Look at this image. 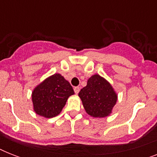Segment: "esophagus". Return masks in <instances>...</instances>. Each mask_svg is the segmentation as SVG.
<instances>
[{
	"label": "esophagus",
	"instance_id": "1",
	"mask_svg": "<svg viewBox=\"0 0 157 157\" xmlns=\"http://www.w3.org/2000/svg\"><path fill=\"white\" fill-rule=\"evenodd\" d=\"M79 91H80V87H78V86L74 87V92H75V94H77L79 93Z\"/></svg>",
	"mask_w": 157,
	"mask_h": 157
}]
</instances>
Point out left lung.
Here are the masks:
<instances>
[{
  "label": "left lung",
  "mask_w": 157,
  "mask_h": 157,
  "mask_svg": "<svg viewBox=\"0 0 157 157\" xmlns=\"http://www.w3.org/2000/svg\"><path fill=\"white\" fill-rule=\"evenodd\" d=\"M78 96L86 113L95 118L110 116L118 97L112 85L98 74L88 79L87 85L81 89Z\"/></svg>",
  "instance_id": "obj_1"
}]
</instances>
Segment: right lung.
<instances>
[{
  "label": "right lung",
  "instance_id": "add662e5",
  "mask_svg": "<svg viewBox=\"0 0 157 157\" xmlns=\"http://www.w3.org/2000/svg\"><path fill=\"white\" fill-rule=\"evenodd\" d=\"M74 90L61 74L55 73L36 86L32 93L34 112L45 118L56 117L62 112Z\"/></svg>",
  "mask_w": 157,
  "mask_h": 157
}]
</instances>
